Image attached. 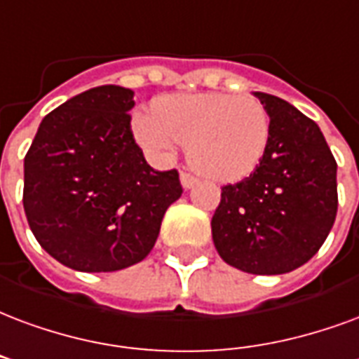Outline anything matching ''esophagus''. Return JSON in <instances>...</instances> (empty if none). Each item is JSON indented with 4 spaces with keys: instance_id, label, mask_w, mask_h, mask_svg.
Returning <instances> with one entry per match:
<instances>
[{
    "instance_id": "obj_1",
    "label": "esophagus",
    "mask_w": 359,
    "mask_h": 359,
    "mask_svg": "<svg viewBox=\"0 0 359 359\" xmlns=\"http://www.w3.org/2000/svg\"><path fill=\"white\" fill-rule=\"evenodd\" d=\"M180 184H182L184 190H190L196 184V179H194L190 172H180Z\"/></svg>"
}]
</instances>
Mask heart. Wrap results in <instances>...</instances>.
Returning a JSON list of instances; mask_svg holds the SVG:
<instances>
[{
    "label": "heart",
    "mask_w": 359,
    "mask_h": 359,
    "mask_svg": "<svg viewBox=\"0 0 359 359\" xmlns=\"http://www.w3.org/2000/svg\"><path fill=\"white\" fill-rule=\"evenodd\" d=\"M137 139L159 154L188 144V161L213 182H236L255 171L270 140V118L261 102L222 93L169 95L154 112L133 119Z\"/></svg>",
    "instance_id": "b5f03b06"
}]
</instances>
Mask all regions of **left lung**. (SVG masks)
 <instances>
[{
	"instance_id": "8db88e82",
	"label": "left lung",
	"mask_w": 359,
	"mask_h": 359,
	"mask_svg": "<svg viewBox=\"0 0 359 359\" xmlns=\"http://www.w3.org/2000/svg\"><path fill=\"white\" fill-rule=\"evenodd\" d=\"M270 140L247 179L222 188L211 220L220 259L247 274L276 276L308 262L337 217V161L323 133L287 100L257 91Z\"/></svg>"
}]
</instances>
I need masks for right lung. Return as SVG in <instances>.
I'll list each match as a JSON object with an SVG mask.
<instances>
[{
  "label": "right lung",
  "instance_id": "add662e5",
  "mask_svg": "<svg viewBox=\"0 0 359 359\" xmlns=\"http://www.w3.org/2000/svg\"><path fill=\"white\" fill-rule=\"evenodd\" d=\"M135 93L100 85L47 114L24 158V213L53 259L116 272L152 251L179 172L154 171L133 139Z\"/></svg>",
  "mask_w": 359,
  "mask_h": 359
}]
</instances>
